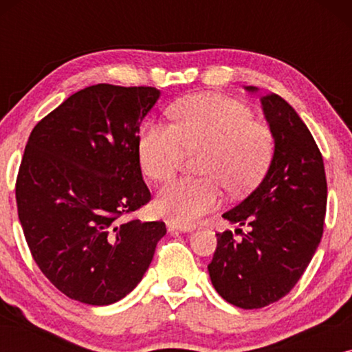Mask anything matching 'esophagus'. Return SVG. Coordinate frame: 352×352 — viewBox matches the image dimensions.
Wrapping results in <instances>:
<instances>
[{
	"mask_svg": "<svg viewBox=\"0 0 352 352\" xmlns=\"http://www.w3.org/2000/svg\"><path fill=\"white\" fill-rule=\"evenodd\" d=\"M166 228H168V230H170V232H189V230H192L190 226L173 223V221H170V223L166 224Z\"/></svg>",
	"mask_w": 352,
	"mask_h": 352,
	"instance_id": "34e87169",
	"label": "esophagus"
}]
</instances>
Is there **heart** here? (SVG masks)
I'll return each mask as SVG.
<instances>
[{
	"instance_id": "b5f03b06",
	"label": "heart",
	"mask_w": 352,
	"mask_h": 352,
	"mask_svg": "<svg viewBox=\"0 0 352 352\" xmlns=\"http://www.w3.org/2000/svg\"><path fill=\"white\" fill-rule=\"evenodd\" d=\"M175 123H148L139 138V163L152 181L179 171L187 152H201L199 171L163 187L155 200L160 214L192 224L216 208L223 187L230 194L254 189L271 166L274 136L253 110L221 94H195L173 105Z\"/></svg>"
}]
</instances>
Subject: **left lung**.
I'll return each instance as SVG.
<instances>
[{"instance_id": "8db88e82", "label": "left lung", "mask_w": 352, "mask_h": 352, "mask_svg": "<svg viewBox=\"0 0 352 352\" xmlns=\"http://www.w3.org/2000/svg\"><path fill=\"white\" fill-rule=\"evenodd\" d=\"M261 104L276 141L271 166L261 184L223 214L250 230L242 239L232 230L216 234L208 264L216 292L242 309L290 293L319 247L327 211L324 158L311 131L278 94L263 96Z\"/></svg>"}]
</instances>
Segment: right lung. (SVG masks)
Segmentation results:
<instances>
[{"label": "right lung", "mask_w": 352, "mask_h": 352, "mask_svg": "<svg viewBox=\"0 0 352 352\" xmlns=\"http://www.w3.org/2000/svg\"><path fill=\"white\" fill-rule=\"evenodd\" d=\"M158 96L152 86H88L32 129L16 179L17 214L36 266L72 300H122L166 234L163 221L124 219L151 201L138 131Z\"/></svg>", "instance_id": "1"}]
</instances>
